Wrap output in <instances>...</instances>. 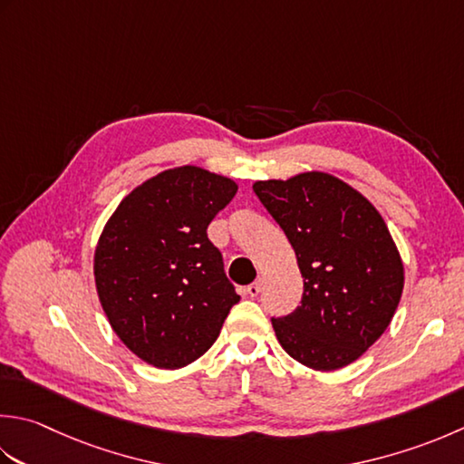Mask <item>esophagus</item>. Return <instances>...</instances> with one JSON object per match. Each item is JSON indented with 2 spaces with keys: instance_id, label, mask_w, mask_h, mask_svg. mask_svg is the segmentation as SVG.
<instances>
[{
  "instance_id": "34e87169",
  "label": "esophagus",
  "mask_w": 464,
  "mask_h": 464,
  "mask_svg": "<svg viewBox=\"0 0 464 464\" xmlns=\"http://www.w3.org/2000/svg\"><path fill=\"white\" fill-rule=\"evenodd\" d=\"M245 292H247L251 297H257V295H259V292H261V279L253 281V284H251V285H247V289H245Z\"/></svg>"
}]
</instances>
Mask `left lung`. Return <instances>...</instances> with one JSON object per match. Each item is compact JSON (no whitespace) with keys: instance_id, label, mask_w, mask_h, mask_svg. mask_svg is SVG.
I'll use <instances>...</instances> for the list:
<instances>
[{"instance_id":"8db88e82","label":"left lung","mask_w":464,"mask_h":464,"mask_svg":"<svg viewBox=\"0 0 464 464\" xmlns=\"http://www.w3.org/2000/svg\"><path fill=\"white\" fill-rule=\"evenodd\" d=\"M253 190L292 243L304 277L302 305L271 320L281 348L312 370L352 364L392 322L404 287L382 215L328 172L257 180Z\"/></svg>"}]
</instances>
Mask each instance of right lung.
Listing matches in <instances>:
<instances>
[{"label": "right lung", "mask_w": 464, "mask_h": 464, "mask_svg": "<svg viewBox=\"0 0 464 464\" xmlns=\"http://www.w3.org/2000/svg\"><path fill=\"white\" fill-rule=\"evenodd\" d=\"M237 193L235 180L177 167L144 180L104 225L96 292L118 338L150 366L183 368L213 346L239 302L207 237Z\"/></svg>", "instance_id": "1"}]
</instances>
